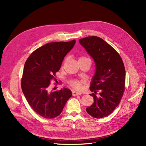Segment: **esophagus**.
<instances>
[{
  "mask_svg": "<svg viewBox=\"0 0 146 146\" xmlns=\"http://www.w3.org/2000/svg\"><path fill=\"white\" fill-rule=\"evenodd\" d=\"M72 94L73 96H79V95H81V92L73 91L72 92Z\"/></svg>",
  "mask_w": 146,
  "mask_h": 146,
  "instance_id": "1",
  "label": "esophagus"
}]
</instances>
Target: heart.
<instances>
[{
  "label": "heart",
  "instance_id": "heart-1",
  "mask_svg": "<svg viewBox=\"0 0 146 146\" xmlns=\"http://www.w3.org/2000/svg\"><path fill=\"white\" fill-rule=\"evenodd\" d=\"M86 57H84V56H81L79 58V59H82V58H85ZM84 80H71L69 82V84L74 89H76V90H80L81 88H82V85L84 83Z\"/></svg>",
  "mask_w": 146,
  "mask_h": 146
}]
</instances>
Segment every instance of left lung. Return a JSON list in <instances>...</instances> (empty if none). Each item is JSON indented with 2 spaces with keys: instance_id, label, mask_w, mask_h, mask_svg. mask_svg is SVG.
<instances>
[{
  "instance_id": "left-lung-1",
  "label": "left lung",
  "mask_w": 146,
  "mask_h": 146,
  "mask_svg": "<svg viewBox=\"0 0 146 146\" xmlns=\"http://www.w3.org/2000/svg\"><path fill=\"white\" fill-rule=\"evenodd\" d=\"M79 42L94 59L96 66L90 86L94 103L86 110L92 117L102 118L113 113L122 98L125 82L124 64L117 52L99 37L88 36Z\"/></svg>"
}]
</instances>
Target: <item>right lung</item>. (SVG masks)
<instances>
[{"instance_id": "right-lung-1", "label": "right lung", "mask_w": 146, "mask_h": 146, "mask_svg": "<svg viewBox=\"0 0 146 146\" xmlns=\"http://www.w3.org/2000/svg\"><path fill=\"white\" fill-rule=\"evenodd\" d=\"M75 43V39L47 43L33 52L25 61L22 90L30 107L43 117L52 119L60 115L72 96L68 88L50 91L49 86L51 80H56V73Z\"/></svg>"}]
</instances>
